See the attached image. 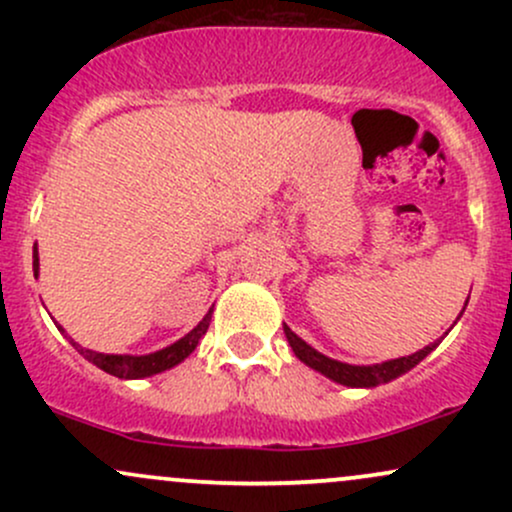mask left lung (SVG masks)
<instances>
[{
    "mask_svg": "<svg viewBox=\"0 0 512 512\" xmlns=\"http://www.w3.org/2000/svg\"><path fill=\"white\" fill-rule=\"evenodd\" d=\"M284 332H286V339H289L293 354L301 358L305 366L315 368L317 373L327 375V378L334 380V383L346 385V387H375V385L390 383V380H395L397 375L407 373V370L414 368L416 363L424 361V358L438 346V342L428 344L426 349L416 351V354L395 358V361L378 363V366H349V363H339L334 361V358L322 356L320 351L313 349V346L305 344L298 334H293L289 327H284Z\"/></svg>",
    "mask_w": 512,
    "mask_h": 512,
    "instance_id": "obj_1",
    "label": "left lung"
}]
</instances>
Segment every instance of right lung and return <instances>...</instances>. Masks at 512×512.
<instances>
[{"mask_svg":"<svg viewBox=\"0 0 512 512\" xmlns=\"http://www.w3.org/2000/svg\"><path fill=\"white\" fill-rule=\"evenodd\" d=\"M33 274L38 276V250H33ZM209 322H211V310L204 315V320L192 330L190 334L180 339V342L166 346V349L156 351V354L149 356H120V354H98V351L84 349L81 344H76L72 337L69 342L86 361H91L93 366H98L105 373L115 375V378H127V380H137V378H149V375L161 373V370H168L173 366H178L180 361H185L187 356L195 351V346L199 344V339L204 337V332L209 330ZM60 327V325H57ZM62 330V327H60ZM64 332V330H62Z\"/></svg>","mask_w":512,"mask_h":512,"instance_id":"right-lung-1","label":"right lung"}]
</instances>
